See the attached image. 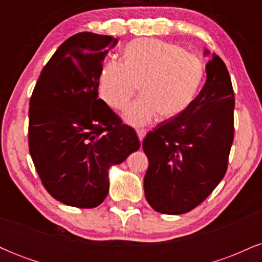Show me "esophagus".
Returning <instances> with one entry per match:
<instances>
[{"instance_id": "obj_1", "label": "esophagus", "mask_w": 262, "mask_h": 262, "mask_svg": "<svg viewBox=\"0 0 262 262\" xmlns=\"http://www.w3.org/2000/svg\"><path fill=\"white\" fill-rule=\"evenodd\" d=\"M137 134H138V138H139V140L143 141L144 137L146 135V129H137Z\"/></svg>"}]
</instances>
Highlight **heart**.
<instances>
[{"label": "heart", "mask_w": 262, "mask_h": 262, "mask_svg": "<svg viewBox=\"0 0 262 262\" xmlns=\"http://www.w3.org/2000/svg\"><path fill=\"white\" fill-rule=\"evenodd\" d=\"M203 61L180 45L154 38L135 39L124 49V61L107 59L100 73V96L110 107H127L138 85L141 96L124 119L139 127L179 116L191 106L204 79Z\"/></svg>", "instance_id": "obj_1"}]
</instances>
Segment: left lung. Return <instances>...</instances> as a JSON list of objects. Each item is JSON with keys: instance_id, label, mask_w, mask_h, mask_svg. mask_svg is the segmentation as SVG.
Returning a JSON list of instances; mask_svg holds the SVG:
<instances>
[{"instance_id": "left-lung-1", "label": "left lung", "mask_w": 262, "mask_h": 262, "mask_svg": "<svg viewBox=\"0 0 262 262\" xmlns=\"http://www.w3.org/2000/svg\"><path fill=\"white\" fill-rule=\"evenodd\" d=\"M206 71V83L191 106L161 122L143 140L149 160L144 192L150 206L162 214L196 208L227 172L234 140L233 86L215 53Z\"/></svg>"}]
</instances>
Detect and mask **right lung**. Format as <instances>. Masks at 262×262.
I'll list each match as a JSON object with an SVG mask.
<instances>
[{
	"instance_id": "obj_1",
	"label": "right lung",
	"mask_w": 262,
	"mask_h": 262,
	"mask_svg": "<svg viewBox=\"0 0 262 262\" xmlns=\"http://www.w3.org/2000/svg\"><path fill=\"white\" fill-rule=\"evenodd\" d=\"M118 39L77 33L41 70L29 101V152L59 202L95 208L107 197L108 170L140 148L132 127L98 98L102 62Z\"/></svg>"
}]
</instances>
